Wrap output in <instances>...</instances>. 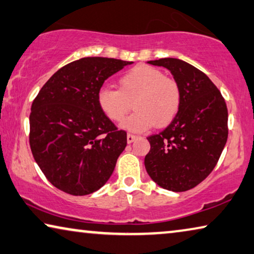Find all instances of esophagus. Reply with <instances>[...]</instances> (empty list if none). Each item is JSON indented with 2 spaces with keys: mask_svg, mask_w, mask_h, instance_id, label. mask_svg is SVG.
Returning a JSON list of instances; mask_svg holds the SVG:
<instances>
[{
  "mask_svg": "<svg viewBox=\"0 0 254 254\" xmlns=\"http://www.w3.org/2000/svg\"><path fill=\"white\" fill-rule=\"evenodd\" d=\"M136 138H137V136H136V135H132V134H127V142L128 143H132V142H134V140L136 139Z\"/></svg>",
  "mask_w": 254,
  "mask_h": 254,
  "instance_id": "esophagus-1",
  "label": "esophagus"
}]
</instances>
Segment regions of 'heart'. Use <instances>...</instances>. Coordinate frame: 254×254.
I'll return each mask as SVG.
<instances>
[{"instance_id":"1","label":"heart","mask_w":254,"mask_h":254,"mask_svg":"<svg viewBox=\"0 0 254 254\" xmlns=\"http://www.w3.org/2000/svg\"><path fill=\"white\" fill-rule=\"evenodd\" d=\"M132 104L136 111L123 124L125 129L140 132L153 125L165 127L181 109V87L159 69L137 64L119 78L118 89L102 87L97 92V105L111 122H123Z\"/></svg>"}]
</instances>
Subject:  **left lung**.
Instances as JSON below:
<instances>
[{
  "label": "left lung",
  "mask_w": 254,
  "mask_h": 254,
  "mask_svg": "<svg viewBox=\"0 0 254 254\" xmlns=\"http://www.w3.org/2000/svg\"><path fill=\"white\" fill-rule=\"evenodd\" d=\"M147 64L165 67L182 91L177 116L166 129L147 137L144 163L162 189L185 192L203 182L216 167L228 137L225 99L210 78L187 62L165 58Z\"/></svg>",
  "instance_id": "8db88e82"
}]
</instances>
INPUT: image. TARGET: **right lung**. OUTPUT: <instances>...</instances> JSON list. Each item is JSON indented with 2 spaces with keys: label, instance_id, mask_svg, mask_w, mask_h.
<instances>
[{
  "label": "right lung",
  "instance_id": "add662e5",
  "mask_svg": "<svg viewBox=\"0 0 254 254\" xmlns=\"http://www.w3.org/2000/svg\"><path fill=\"white\" fill-rule=\"evenodd\" d=\"M130 61L88 57L60 68L38 92L29 116L33 157L48 181L71 195L101 189L127 145L97 105L105 79Z\"/></svg>",
  "mask_w": 254,
  "mask_h": 254
}]
</instances>
